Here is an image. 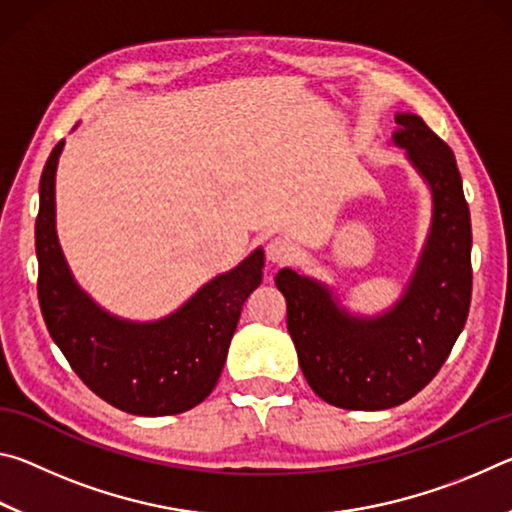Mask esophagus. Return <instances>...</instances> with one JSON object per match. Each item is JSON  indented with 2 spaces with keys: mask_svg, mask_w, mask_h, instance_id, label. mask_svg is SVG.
Segmentation results:
<instances>
[{
  "mask_svg": "<svg viewBox=\"0 0 512 512\" xmlns=\"http://www.w3.org/2000/svg\"><path fill=\"white\" fill-rule=\"evenodd\" d=\"M266 257H268V262H273V264L289 262V259L293 257L291 241L282 239V237L271 239V241H268V244H266Z\"/></svg>",
  "mask_w": 512,
  "mask_h": 512,
  "instance_id": "1",
  "label": "esophagus"
}]
</instances>
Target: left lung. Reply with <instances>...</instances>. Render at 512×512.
Instances as JSON below:
<instances>
[{
  "label": "left lung",
  "instance_id": "1",
  "mask_svg": "<svg viewBox=\"0 0 512 512\" xmlns=\"http://www.w3.org/2000/svg\"><path fill=\"white\" fill-rule=\"evenodd\" d=\"M393 144L431 194V223L400 300L354 314L332 287L293 268L275 275L287 298L298 363L320 400L381 411L411 400L436 377L463 332L472 298V225L449 146L413 112H397Z\"/></svg>",
  "mask_w": 512,
  "mask_h": 512
}]
</instances>
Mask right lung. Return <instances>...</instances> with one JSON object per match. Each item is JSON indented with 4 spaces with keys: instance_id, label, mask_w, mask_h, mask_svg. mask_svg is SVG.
Returning <instances> with one entry per match:
<instances>
[{
    "instance_id": "obj_1",
    "label": "right lung",
    "mask_w": 512,
    "mask_h": 512,
    "mask_svg": "<svg viewBox=\"0 0 512 512\" xmlns=\"http://www.w3.org/2000/svg\"><path fill=\"white\" fill-rule=\"evenodd\" d=\"M60 140L42 169L36 219L38 300L51 339L83 384L133 415H176L194 409L221 377L241 307L262 284L264 250L205 282L176 311L158 320L110 314L81 289L56 232Z\"/></svg>"
}]
</instances>
